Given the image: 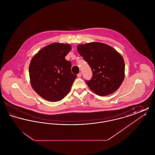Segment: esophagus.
I'll list each match as a JSON object with an SVG mask.
<instances>
[{
  "label": "esophagus",
  "instance_id": "1",
  "mask_svg": "<svg viewBox=\"0 0 155 155\" xmlns=\"http://www.w3.org/2000/svg\"><path fill=\"white\" fill-rule=\"evenodd\" d=\"M81 75H82V74H81V73H79V74H77V77H79V78H80V77H81Z\"/></svg>",
  "mask_w": 155,
  "mask_h": 155
}]
</instances>
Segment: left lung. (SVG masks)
<instances>
[{"label": "left lung", "instance_id": "left-lung-1", "mask_svg": "<svg viewBox=\"0 0 155 155\" xmlns=\"http://www.w3.org/2000/svg\"><path fill=\"white\" fill-rule=\"evenodd\" d=\"M77 51L91 68L92 79L86 81L91 91L98 95L107 96L119 88L125 77V64L116 49L94 42L78 45Z\"/></svg>", "mask_w": 155, "mask_h": 155}]
</instances>
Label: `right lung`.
<instances>
[{
    "instance_id": "1",
    "label": "right lung",
    "mask_w": 155,
    "mask_h": 155,
    "mask_svg": "<svg viewBox=\"0 0 155 155\" xmlns=\"http://www.w3.org/2000/svg\"><path fill=\"white\" fill-rule=\"evenodd\" d=\"M71 49L70 44L52 43L34 56L29 66L33 89L45 100L59 101L70 92L77 75L71 73V63L65 59Z\"/></svg>"
}]
</instances>
